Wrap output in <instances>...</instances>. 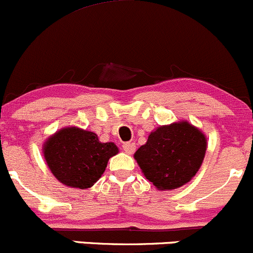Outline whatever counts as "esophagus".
Listing matches in <instances>:
<instances>
[{
    "instance_id": "esophagus-1",
    "label": "esophagus",
    "mask_w": 253,
    "mask_h": 253,
    "mask_svg": "<svg viewBox=\"0 0 253 253\" xmlns=\"http://www.w3.org/2000/svg\"><path fill=\"white\" fill-rule=\"evenodd\" d=\"M122 147H123L124 152L127 154H132L135 152V149H136V146H135L134 142H124Z\"/></svg>"
}]
</instances>
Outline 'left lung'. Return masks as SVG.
Listing matches in <instances>:
<instances>
[{
  "instance_id": "1",
  "label": "left lung",
  "mask_w": 253,
  "mask_h": 253,
  "mask_svg": "<svg viewBox=\"0 0 253 253\" xmlns=\"http://www.w3.org/2000/svg\"><path fill=\"white\" fill-rule=\"evenodd\" d=\"M206 138L187 122L160 126L135 153L143 175L158 189H175L192 180L202 165Z\"/></svg>"
}]
</instances>
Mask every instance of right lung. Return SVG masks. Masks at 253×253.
Returning <instances> with one entry per match:
<instances>
[{
  "label": "right lung",
  "instance_id": "add662e5",
  "mask_svg": "<svg viewBox=\"0 0 253 253\" xmlns=\"http://www.w3.org/2000/svg\"><path fill=\"white\" fill-rule=\"evenodd\" d=\"M53 175L65 186L85 189L101 177L111 157L118 153L113 142L101 143L96 134L65 127L48 138L43 148Z\"/></svg>",
  "mask_w": 253,
  "mask_h": 253
}]
</instances>
